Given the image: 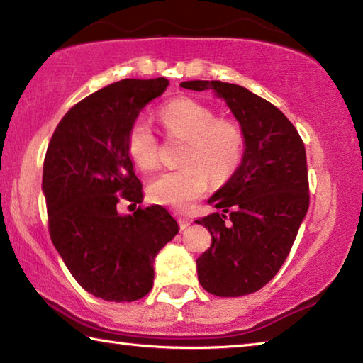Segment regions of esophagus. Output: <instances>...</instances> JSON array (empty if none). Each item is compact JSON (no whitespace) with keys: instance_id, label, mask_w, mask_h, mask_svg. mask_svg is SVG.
Masks as SVG:
<instances>
[{"instance_id":"1","label":"esophagus","mask_w":363,"mask_h":363,"mask_svg":"<svg viewBox=\"0 0 363 363\" xmlns=\"http://www.w3.org/2000/svg\"><path fill=\"white\" fill-rule=\"evenodd\" d=\"M177 220H179V227H181V230H184V229H187V227L192 224V219L190 218H186V216H179L177 218Z\"/></svg>"}]
</instances>
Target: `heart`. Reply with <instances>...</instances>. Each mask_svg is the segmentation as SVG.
<instances>
[{"label":"heart","mask_w":363,"mask_h":363,"mask_svg":"<svg viewBox=\"0 0 363 363\" xmlns=\"http://www.w3.org/2000/svg\"><path fill=\"white\" fill-rule=\"evenodd\" d=\"M169 136L187 140L182 150V168L164 171L149 182L152 201L176 210L187 208L210 187V172L216 181L229 177L243 153V133L237 123L216 118L211 107L199 101L176 99L160 110ZM128 153L138 168L150 171L158 164V140L152 123L138 116L128 131Z\"/></svg>","instance_id":"heart-1"}]
</instances>
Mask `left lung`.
<instances>
[{
    "mask_svg": "<svg viewBox=\"0 0 363 363\" xmlns=\"http://www.w3.org/2000/svg\"><path fill=\"white\" fill-rule=\"evenodd\" d=\"M181 86L211 89L243 133L240 164L208 200L223 213L195 223L205 225L213 240L196 259L200 285L216 296H245L279 272L306 218L309 182L303 139L277 107L243 86L205 79Z\"/></svg>",
    "mask_w": 363,
    "mask_h": 363,
    "instance_id": "left-lung-1",
    "label": "left lung"
}]
</instances>
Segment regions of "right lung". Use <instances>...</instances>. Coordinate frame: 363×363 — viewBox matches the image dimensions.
I'll return each instance as SVG.
<instances>
[{"label":"right lung","mask_w":363,"mask_h":363,"mask_svg":"<svg viewBox=\"0 0 363 363\" xmlns=\"http://www.w3.org/2000/svg\"><path fill=\"white\" fill-rule=\"evenodd\" d=\"M167 78L121 79L73 106L54 131L43 167L49 235L67 269L96 298L131 303L152 290L158 251L179 232L160 205L143 203L126 139L147 104L162 96Z\"/></svg>","instance_id":"add662e5"}]
</instances>
